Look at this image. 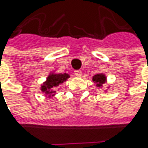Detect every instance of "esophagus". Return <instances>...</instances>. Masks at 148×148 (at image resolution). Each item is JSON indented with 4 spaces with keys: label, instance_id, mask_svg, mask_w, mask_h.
<instances>
[{
    "label": "esophagus",
    "instance_id": "34e87169",
    "mask_svg": "<svg viewBox=\"0 0 148 148\" xmlns=\"http://www.w3.org/2000/svg\"><path fill=\"white\" fill-rule=\"evenodd\" d=\"M75 75L77 76V77L82 76V71H81V70H76V71H75Z\"/></svg>",
    "mask_w": 148,
    "mask_h": 148
}]
</instances>
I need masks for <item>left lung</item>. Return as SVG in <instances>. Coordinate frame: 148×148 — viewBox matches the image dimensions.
Masks as SVG:
<instances>
[{
	"instance_id": "1",
	"label": "left lung",
	"mask_w": 148,
	"mask_h": 148,
	"mask_svg": "<svg viewBox=\"0 0 148 148\" xmlns=\"http://www.w3.org/2000/svg\"><path fill=\"white\" fill-rule=\"evenodd\" d=\"M93 81L97 82V86L98 87H102V85L106 82V77L102 73H99V75H96L93 77Z\"/></svg>"
}]
</instances>
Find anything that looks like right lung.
Masks as SVG:
<instances>
[{"mask_svg":"<svg viewBox=\"0 0 148 148\" xmlns=\"http://www.w3.org/2000/svg\"><path fill=\"white\" fill-rule=\"evenodd\" d=\"M69 78V75L67 73H52L49 75L47 78V82L42 86V90L46 93H50V94H55L56 91L54 90H49L53 88L58 87L63 82L67 80Z\"/></svg>","mask_w":148,"mask_h":148,"instance_id":"add662e5","label":"right lung"}]
</instances>
